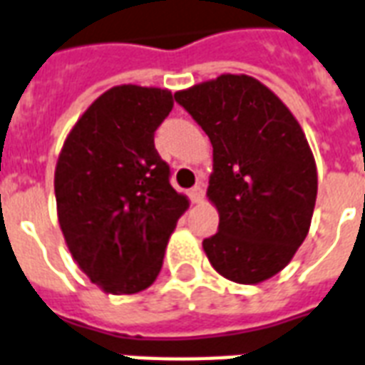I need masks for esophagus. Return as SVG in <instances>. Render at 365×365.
I'll list each match as a JSON object with an SVG mask.
<instances>
[{
  "mask_svg": "<svg viewBox=\"0 0 365 365\" xmlns=\"http://www.w3.org/2000/svg\"><path fill=\"white\" fill-rule=\"evenodd\" d=\"M188 196H190V200H192L194 204H200V202L204 200V188H202L200 185H196L192 190L188 192Z\"/></svg>",
  "mask_w": 365,
  "mask_h": 365,
  "instance_id": "esophagus-1",
  "label": "esophagus"
}]
</instances>
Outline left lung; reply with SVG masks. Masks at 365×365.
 <instances>
[{"mask_svg":"<svg viewBox=\"0 0 365 365\" xmlns=\"http://www.w3.org/2000/svg\"><path fill=\"white\" fill-rule=\"evenodd\" d=\"M213 146L207 196L219 229L204 238L213 269L240 284L269 279L309 231L316 161L298 120L267 86L221 75L175 94Z\"/></svg>","mask_w":365,"mask_h":365,"instance_id":"obj_1","label":"left lung"}]
</instances>
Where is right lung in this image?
<instances>
[{
	"label": "right lung",
	"mask_w": 365,
	"mask_h": 365,
	"mask_svg": "<svg viewBox=\"0 0 365 365\" xmlns=\"http://www.w3.org/2000/svg\"><path fill=\"white\" fill-rule=\"evenodd\" d=\"M171 109L169 90L115 86L86 109L57 160L63 237L78 267L111 294H134L155 281L188 207L153 144Z\"/></svg>",
	"instance_id": "obj_1"
}]
</instances>
